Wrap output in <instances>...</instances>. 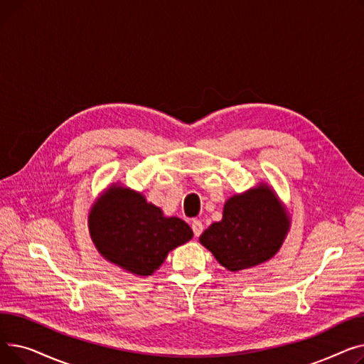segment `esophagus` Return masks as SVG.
Returning a JSON list of instances; mask_svg holds the SVG:
<instances>
[{
	"mask_svg": "<svg viewBox=\"0 0 364 364\" xmlns=\"http://www.w3.org/2000/svg\"><path fill=\"white\" fill-rule=\"evenodd\" d=\"M192 230H193L195 236L199 237V236L202 235V232H203V224H202V221L193 220V223H192Z\"/></svg>",
	"mask_w": 364,
	"mask_h": 364,
	"instance_id": "1",
	"label": "esophagus"
}]
</instances>
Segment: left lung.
Returning <instances> with one entry per match:
<instances>
[{
  "instance_id": "left-lung-1",
  "label": "left lung",
  "mask_w": 364,
  "mask_h": 364,
  "mask_svg": "<svg viewBox=\"0 0 364 364\" xmlns=\"http://www.w3.org/2000/svg\"><path fill=\"white\" fill-rule=\"evenodd\" d=\"M291 227L288 209L270 184L259 181L224 203L223 220L213 223L199 242L228 272L252 269L273 258Z\"/></svg>"
}]
</instances>
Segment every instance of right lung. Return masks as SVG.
<instances>
[{"instance_id": "add662e5", "label": "right lung", "mask_w": 364, "mask_h": 364, "mask_svg": "<svg viewBox=\"0 0 364 364\" xmlns=\"http://www.w3.org/2000/svg\"><path fill=\"white\" fill-rule=\"evenodd\" d=\"M88 230L105 259L140 277L151 276L172 250L193 237L186 221L164 215L121 183H112L91 205Z\"/></svg>"}]
</instances>
